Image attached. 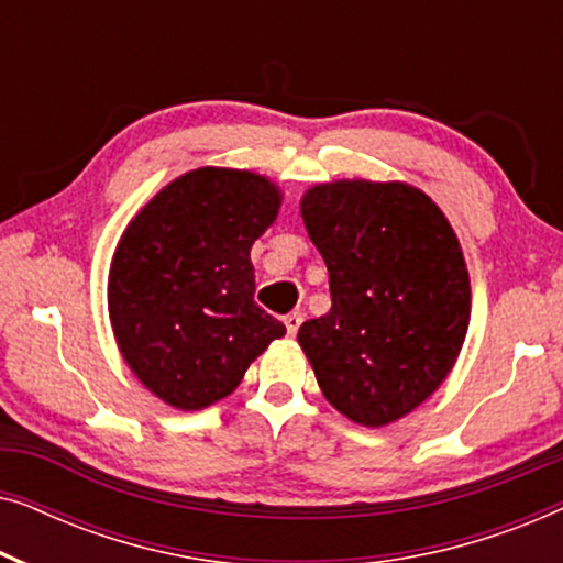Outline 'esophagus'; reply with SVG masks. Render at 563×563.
<instances>
[{
  "mask_svg": "<svg viewBox=\"0 0 563 563\" xmlns=\"http://www.w3.org/2000/svg\"><path fill=\"white\" fill-rule=\"evenodd\" d=\"M284 325H287V335L295 338L299 325H302V312H289L287 318H284Z\"/></svg>",
  "mask_w": 563,
  "mask_h": 563,
  "instance_id": "34e87169",
  "label": "esophagus"
}]
</instances>
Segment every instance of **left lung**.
<instances>
[{"instance_id": "left-lung-1", "label": "left lung", "mask_w": 563, "mask_h": 563, "mask_svg": "<svg viewBox=\"0 0 563 563\" xmlns=\"http://www.w3.org/2000/svg\"><path fill=\"white\" fill-rule=\"evenodd\" d=\"M299 212L333 299L297 333L314 379L351 422H397L441 387L464 345L472 287L459 238L405 181L314 184Z\"/></svg>"}]
</instances>
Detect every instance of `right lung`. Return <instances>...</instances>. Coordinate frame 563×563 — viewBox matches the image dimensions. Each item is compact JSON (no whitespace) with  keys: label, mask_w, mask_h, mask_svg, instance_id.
<instances>
[{"label":"right lung","mask_w":563,"mask_h":563,"mask_svg":"<svg viewBox=\"0 0 563 563\" xmlns=\"http://www.w3.org/2000/svg\"><path fill=\"white\" fill-rule=\"evenodd\" d=\"M279 207L268 176L202 166L128 222L107 279L112 333L137 382L176 410L228 397L287 333L253 302L251 245Z\"/></svg>","instance_id":"obj_1"}]
</instances>
